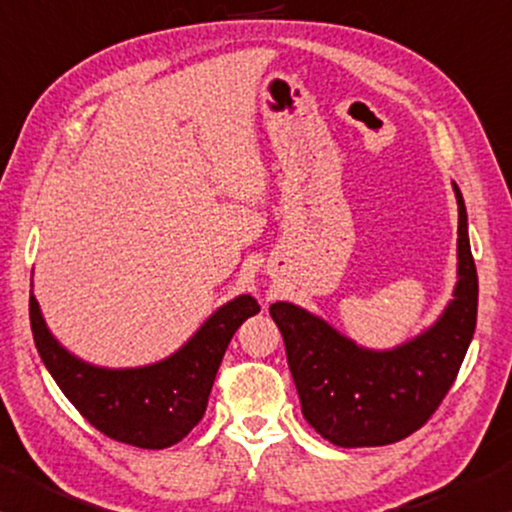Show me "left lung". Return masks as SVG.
<instances>
[{"mask_svg":"<svg viewBox=\"0 0 512 512\" xmlns=\"http://www.w3.org/2000/svg\"><path fill=\"white\" fill-rule=\"evenodd\" d=\"M452 187L459 203V281L452 302L419 337L372 351L295 304L269 306L304 419L332 445L381 447L407 438L431 419L459 374L478 320V271L463 196L456 182Z\"/></svg>","mask_w":512,"mask_h":512,"instance_id":"8db88e82","label":"left lung"}]
</instances>
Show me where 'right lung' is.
Wrapping results in <instances>:
<instances>
[{"label":"right lung","mask_w":512,"mask_h":512,"mask_svg":"<svg viewBox=\"0 0 512 512\" xmlns=\"http://www.w3.org/2000/svg\"><path fill=\"white\" fill-rule=\"evenodd\" d=\"M257 311L260 304L241 295L220 306L180 351L161 363L107 370L60 346L30 295L34 346L60 391L107 438L142 449H166L199 424L231 337Z\"/></svg>","instance_id":"obj_1"}]
</instances>
